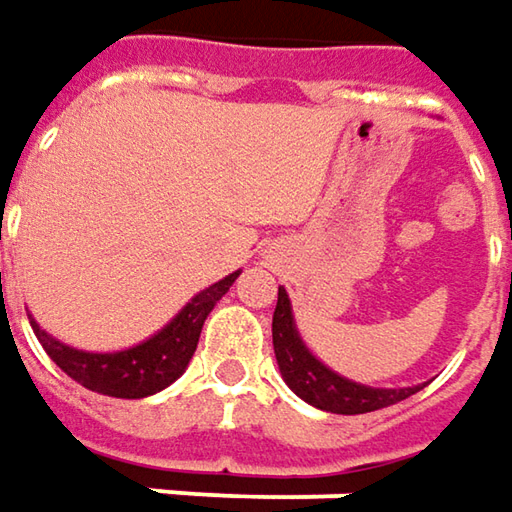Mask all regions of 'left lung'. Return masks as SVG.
<instances>
[{
  "label": "left lung",
  "mask_w": 512,
  "mask_h": 512,
  "mask_svg": "<svg viewBox=\"0 0 512 512\" xmlns=\"http://www.w3.org/2000/svg\"><path fill=\"white\" fill-rule=\"evenodd\" d=\"M272 344H275V358H278L286 387L298 398H303L306 404L323 412L364 415V412L384 410L389 404H398L421 389V384L398 389L367 387V384H358V381L344 378L335 369L326 367L321 358H315V352L303 344L295 315H292V300L283 286H278V306H275V318H272Z\"/></svg>",
  "instance_id": "obj_1"
}]
</instances>
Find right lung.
I'll use <instances>...</instances> for the list:
<instances>
[{
	"label": "right lung",
	"mask_w": 512,
	"mask_h": 512,
	"mask_svg": "<svg viewBox=\"0 0 512 512\" xmlns=\"http://www.w3.org/2000/svg\"><path fill=\"white\" fill-rule=\"evenodd\" d=\"M237 275L240 269L206 286L151 338L128 349H117V352H88V349L62 344L34 321V315L28 318L42 349L68 378H74L91 392L111 395V398H145V395L171 387L186 372L200 341L203 323L217 306V300L229 292Z\"/></svg>",
	"instance_id": "add662e5"
}]
</instances>
